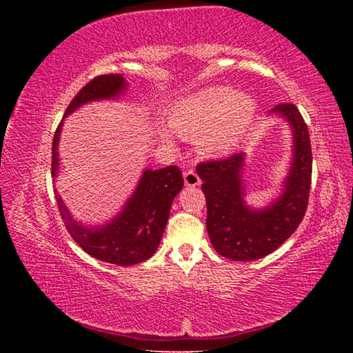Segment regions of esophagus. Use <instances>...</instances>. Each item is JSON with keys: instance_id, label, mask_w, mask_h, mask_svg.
Masks as SVG:
<instances>
[{"instance_id": "esophagus-1", "label": "esophagus", "mask_w": 353, "mask_h": 353, "mask_svg": "<svg viewBox=\"0 0 353 353\" xmlns=\"http://www.w3.org/2000/svg\"><path fill=\"white\" fill-rule=\"evenodd\" d=\"M183 181H185V185L186 186H199L200 185V177L197 176V172H194L192 170H188L183 172Z\"/></svg>"}]
</instances>
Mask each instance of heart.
Here are the masks:
<instances>
[{"instance_id": "heart-1", "label": "heart", "mask_w": 353, "mask_h": 353, "mask_svg": "<svg viewBox=\"0 0 353 353\" xmlns=\"http://www.w3.org/2000/svg\"><path fill=\"white\" fill-rule=\"evenodd\" d=\"M254 114L256 101L249 94L214 86L185 95L172 104L168 125L181 137L196 139L201 153L224 154L241 141ZM161 138L170 142L171 134L163 129Z\"/></svg>"}]
</instances>
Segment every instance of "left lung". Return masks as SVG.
I'll use <instances>...</instances> for the list:
<instances>
[{"mask_svg":"<svg viewBox=\"0 0 353 353\" xmlns=\"http://www.w3.org/2000/svg\"><path fill=\"white\" fill-rule=\"evenodd\" d=\"M272 114L287 119L292 130L291 167L273 203L264 209L245 205L244 153L197 165L208 206V235L214 249L232 261H253L274 252L299 228L308 206L312 172L308 125L294 104H277Z\"/></svg>","mask_w":353,"mask_h":353,"instance_id":"1","label":"left lung"}]
</instances>
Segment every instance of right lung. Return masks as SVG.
Here are the masks:
<instances>
[{
    "mask_svg": "<svg viewBox=\"0 0 353 353\" xmlns=\"http://www.w3.org/2000/svg\"><path fill=\"white\" fill-rule=\"evenodd\" d=\"M125 89L127 81L121 74H104L94 77L74 97L65 117L89 101L117 99ZM62 124L63 121L59 124L52 138V177H57L59 172L57 148ZM182 186V172L176 165L161 170H145L123 211L109 223L97 228H86L74 220L57 192L56 201L66 230L81 249L92 258L127 267L139 264L153 256L167 226L172 200L181 192Z\"/></svg>",
    "mask_w": 353,
    "mask_h": 353,
    "instance_id": "right-lung-1",
    "label": "right lung"
}]
</instances>
